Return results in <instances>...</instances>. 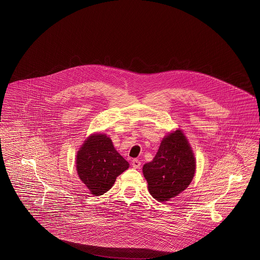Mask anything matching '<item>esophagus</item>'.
Instances as JSON below:
<instances>
[{"mask_svg":"<svg viewBox=\"0 0 260 260\" xmlns=\"http://www.w3.org/2000/svg\"><path fill=\"white\" fill-rule=\"evenodd\" d=\"M132 166H133L135 169H138V168H140L141 162H140L139 160H136V159H135V160H133V161H132Z\"/></svg>","mask_w":260,"mask_h":260,"instance_id":"obj_1","label":"esophagus"}]
</instances>
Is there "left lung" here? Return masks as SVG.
I'll use <instances>...</instances> for the list:
<instances>
[{
    "instance_id": "8db88e82",
    "label": "left lung",
    "mask_w": 260,
    "mask_h": 260,
    "mask_svg": "<svg viewBox=\"0 0 260 260\" xmlns=\"http://www.w3.org/2000/svg\"><path fill=\"white\" fill-rule=\"evenodd\" d=\"M153 198L167 202L183 192L193 180L196 159L181 129L169 133L161 140L154 159L142 168Z\"/></svg>"
}]
</instances>
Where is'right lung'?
Here are the masks:
<instances>
[{"label":"right lung","instance_id":"right-lung-1","mask_svg":"<svg viewBox=\"0 0 260 260\" xmlns=\"http://www.w3.org/2000/svg\"><path fill=\"white\" fill-rule=\"evenodd\" d=\"M128 167L129 164L114 147L111 138L104 134H91L76 156L78 176L94 196L109 191L117 176Z\"/></svg>","mask_w":260,"mask_h":260}]
</instances>
